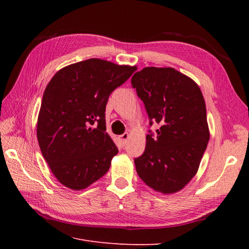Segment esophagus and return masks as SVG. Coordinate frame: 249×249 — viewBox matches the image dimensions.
I'll return each instance as SVG.
<instances>
[{
  "instance_id": "esophagus-1",
  "label": "esophagus",
  "mask_w": 249,
  "mask_h": 249,
  "mask_svg": "<svg viewBox=\"0 0 249 249\" xmlns=\"http://www.w3.org/2000/svg\"><path fill=\"white\" fill-rule=\"evenodd\" d=\"M127 138H129V134H127V133H124V134H123V135H120L119 139H120V141H122L123 145L125 144L126 141H127Z\"/></svg>"
}]
</instances>
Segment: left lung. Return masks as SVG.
Masks as SVG:
<instances>
[{
  "label": "left lung",
  "instance_id": "obj_1",
  "mask_svg": "<svg viewBox=\"0 0 249 249\" xmlns=\"http://www.w3.org/2000/svg\"><path fill=\"white\" fill-rule=\"evenodd\" d=\"M132 87L149 118L161 127L146 135L145 150L134 160L139 178L155 191L176 193L196 175L210 139L206 103L198 85L172 67H145Z\"/></svg>",
  "mask_w": 249,
  "mask_h": 249
}]
</instances>
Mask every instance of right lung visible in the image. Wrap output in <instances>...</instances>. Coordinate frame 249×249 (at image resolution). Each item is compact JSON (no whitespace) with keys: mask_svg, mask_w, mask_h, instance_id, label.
Here are the masks:
<instances>
[{"mask_svg":"<svg viewBox=\"0 0 249 249\" xmlns=\"http://www.w3.org/2000/svg\"><path fill=\"white\" fill-rule=\"evenodd\" d=\"M136 66L88 59L55 73L37 119L41 154L63 186L85 189L106 173L118 148L106 133V105Z\"/></svg>","mask_w":249,"mask_h":249,"instance_id":"right-lung-1","label":"right lung"}]
</instances>
